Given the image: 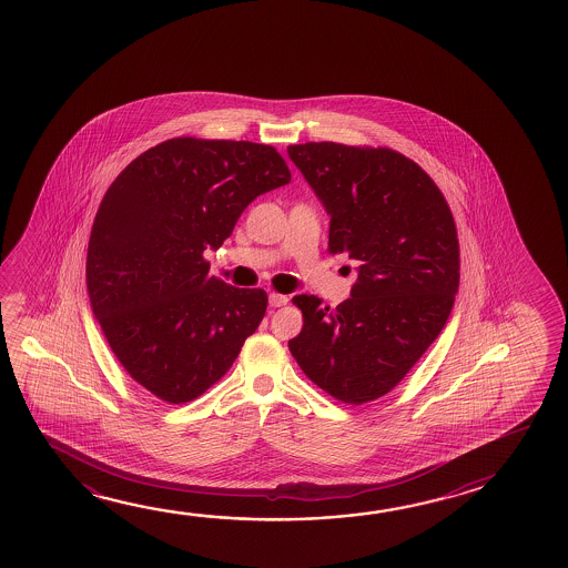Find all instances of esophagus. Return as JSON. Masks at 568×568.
<instances>
[{"label":"esophagus","mask_w":568,"mask_h":568,"mask_svg":"<svg viewBox=\"0 0 568 568\" xmlns=\"http://www.w3.org/2000/svg\"><path fill=\"white\" fill-rule=\"evenodd\" d=\"M287 295H281V293H270L271 307H283V305H287Z\"/></svg>","instance_id":"esophagus-1"}]
</instances>
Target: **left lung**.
Returning <instances> with one entry per match:
<instances>
[{"label":"left lung","instance_id":"1","mask_svg":"<svg viewBox=\"0 0 568 568\" xmlns=\"http://www.w3.org/2000/svg\"><path fill=\"white\" fill-rule=\"evenodd\" d=\"M287 152L331 215L328 253L358 263L333 311L293 297L303 328L288 351L321 390L361 406L388 394L446 325L459 287L456 222L436 182L396 150L307 142Z\"/></svg>","mask_w":568,"mask_h":568}]
</instances>
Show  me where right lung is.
I'll list each match as a JSON object with an SVG mask.
<instances>
[{
  "label": "right lung",
  "mask_w": 568,
  "mask_h": 568,
  "mask_svg": "<svg viewBox=\"0 0 568 568\" xmlns=\"http://www.w3.org/2000/svg\"><path fill=\"white\" fill-rule=\"evenodd\" d=\"M291 182L285 160L247 140L180 136L142 152L106 190L87 252V288L132 381L186 404L220 381L260 326L267 293L210 275L257 195Z\"/></svg>",
  "instance_id": "1"
}]
</instances>
